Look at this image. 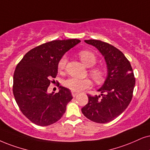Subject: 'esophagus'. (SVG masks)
Masks as SVG:
<instances>
[{
	"label": "esophagus",
	"instance_id": "obj_1",
	"mask_svg": "<svg viewBox=\"0 0 150 150\" xmlns=\"http://www.w3.org/2000/svg\"><path fill=\"white\" fill-rule=\"evenodd\" d=\"M71 93H72V96H73V98H75V96H77V95H78V93H76V92H73V91H72Z\"/></svg>",
	"mask_w": 150,
	"mask_h": 150
}]
</instances>
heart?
Segmentation results:
<instances>
[{"label": "heart", "instance_id": "b5f03b06", "mask_svg": "<svg viewBox=\"0 0 150 150\" xmlns=\"http://www.w3.org/2000/svg\"><path fill=\"white\" fill-rule=\"evenodd\" d=\"M78 56L81 61L86 65L87 67H91L96 64L97 62V57L96 54L91 51L87 50H82L79 51ZM67 59L65 56H63L58 62L57 68L59 71H64L65 69ZM90 75L96 82H101L104 80L105 77V71L102 68L99 66H93L89 71ZM64 86L66 88L70 89L71 91L79 92L85 89L88 88L91 86V81L88 78L79 79L77 77H70L64 81Z\"/></svg>", "mask_w": 150, "mask_h": 150}]
</instances>
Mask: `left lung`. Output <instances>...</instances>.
<instances>
[{
	"label": "left lung",
	"mask_w": 150,
	"mask_h": 150,
	"mask_svg": "<svg viewBox=\"0 0 150 150\" xmlns=\"http://www.w3.org/2000/svg\"><path fill=\"white\" fill-rule=\"evenodd\" d=\"M84 41L98 48L105 57L108 75L98 90L101 96L87 94L88 102L81 112L95 122H109L120 115L132 99L136 82L133 69L124 54L113 45L95 39Z\"/></svg>",
	"instance_id": "left-lung-1"
}]
</instances>
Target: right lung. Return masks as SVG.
<instances>
[{"label":"right lung","instance_id":"right-lung-1","mask_svg":"<svg viewBox=\"0 0 150 150\" xmlns=\"http://www.w3.org/2000/svg\"><path fill=\"white\" fill-rule=\"evenodd\" d=\"M80 41L74 39L43 43L26 53L17 64L13 94L23 114L37 125L48 126L58 121L73 99L71 91L64 86L54 94L47 90L57 75L60 59Z\"/></svg>","mask_w":150,"mask_h":150}]
</instances>
